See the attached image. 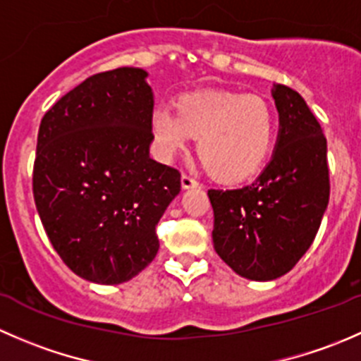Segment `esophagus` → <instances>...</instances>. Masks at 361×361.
Returning a JSON list of instances; mask_svg holds the SVG:
<instances>
[{"label":"esophagus","mask_w":361,"mask_h":361,"mask_svg":"<svg viewBox=\"0 0 361 361\" xmlns=\"http://www.w3.org/2000/svg\"><path fill=\"white\" fill-rule=\"evenodd\" d=\"M181 187H183V190H188V188H197L199 183L194 180V178L183 174V176H181Z\"/></svg>","instance_id":"obj_1"}]
</instances>
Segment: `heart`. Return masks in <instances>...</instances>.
Segmentation results:
<instances>
[{
	"label": "heart",
	"instance_id": "heart-1",
	"mask_svg": "<svg viewBox=\"0 0 361 361\" xmlns=\"http://www.w3.org/2000/svg\"><path fill=\"white\" fill-rule=\"evenodd\" d=\"M152 134L164 159L185 152L199 137L197 154L216 180L238 183L257 173L271 152L276 116L258 96L231 90L181 94L176 111L162 104L152 113Z\"/></svg>",
	"mask_w": 361,
	"mask_h": 361
}]
</instances>
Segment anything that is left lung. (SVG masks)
Returning <instances> with one entry per match:
<instances>
[{
	"instance_id": "left-lung-1",
	"label": "left lung",
	"mask_w": 361,
	"mask_h": 361,
	"mask_svg": "<svg viewBox=\"0 0 361 361\" xmlns=\"http://www.w3.org/2000/svg\"><path fill=\"white\" fill-rule=\"evenodd\" d=\"M279 113L274 154L260 176L234 190H207L218 257L241 278L272 281L309 250L329 206L326 140L304 97L272 87Z\"/></svg>"
}]
</instances>
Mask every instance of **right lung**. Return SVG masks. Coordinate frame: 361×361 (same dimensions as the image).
<instances>
[{
    "instance_id": "add662e5",
    "label": "right lung",
    "mask_w": 361,
    "mask_h": 361,
    "mask_svg": "<svg viewBox=\"0 0 361 361\" xmlns=\"http://www.w3.org/2000/svg\"><path fill=\"white\" fill-rule=\"evenodd\" d=\"M141 68L97 73L39 123L32 192L47 235L80 278L120 285L155 258L159 220L180 194L150 159L154 90Z\"/></svg>"
}]
</instances>
